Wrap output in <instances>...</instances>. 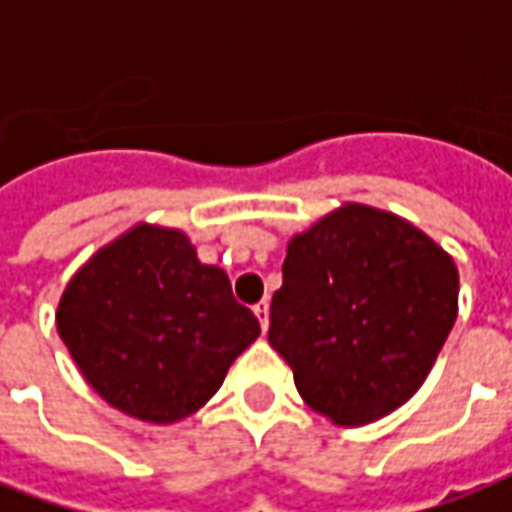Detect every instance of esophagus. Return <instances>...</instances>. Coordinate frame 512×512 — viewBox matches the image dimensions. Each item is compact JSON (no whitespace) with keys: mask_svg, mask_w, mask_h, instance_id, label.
Returning a JSON list of instances; mask_svg holds the SVG:
<instances>
[{"mask_svg":"<svg viewBox=\"0 0 512 512\" xmlns=\"http://www.w3.org/2000/svg\"><path fill=\"white\" fill-rule=\"evenodd\" d=\"M255 316H257V321H260V330L266 332L268 330V302H260V305H255Z\"/></svg>","mask_w":512,"mask_h":512,"instance_id":"1","label":"esophagus"}]
</instances>
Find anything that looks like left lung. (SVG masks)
<instances>
[{
	"label": "left lung",
	"instance_id": "1",
	"mask_svg": "<svg viewBox=\"0 0 512 512\" xmlns=\"http://www.w3.org/2000/svg\"><path fill=\"white\" fill-rule=\"evenodd\" d=\"M457 291L455 260L430 235L349 202L291 238L268 343L316 413L371 424L427 380L455 327Z\"/></svg>",
	"mask_w": 512,
	"mask_h": 512
}]
</instances>
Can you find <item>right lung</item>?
I'll list each match as a JSON object with an SVG mask.
<instances>
[{"label": "right lung", "mask_w": 512, "mask_h": 512, "mask_svg": "<svg viewBox=\"0 0 512 512\" xmlns=\"http://www.w3.org/2000/svg\"><path fill=\"white\" fill-rule=\"evenodd\" d=\"M57 332L107 405L152 424L191 416L260 335L230 277L199 263L188 235L135 224L66 285Z\"/></svg>", "instance_id": "1"}]
</instances>
